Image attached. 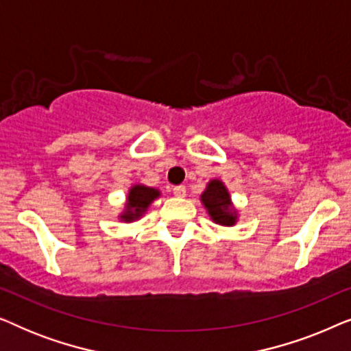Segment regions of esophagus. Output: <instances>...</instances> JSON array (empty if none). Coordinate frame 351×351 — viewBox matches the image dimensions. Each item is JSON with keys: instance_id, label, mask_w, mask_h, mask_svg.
Returning a JSON list of instances; mask_svg holds the SVG:
<instances>
[{"instance_id": "1", "label": "esophagus", "mask_w": 351, "mask_h": 351, "mask_svg": "<svg viewBox=\"0 0 351 351\" xmlns=\"http://www.w3.org/2000/svg\"><path fill=\"white\" fill-rule=\"evenodd\" d=\"M172 191H174V195L177 196V198H185V195H186L185 185H177L172 189Z\"/></svg>"}]
</instances>
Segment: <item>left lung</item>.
I'll return each instance as SVG.
<instances>
[{
    "instance_id": "8db88e82",
    "label": "left lung",
    "mask_w": 351,
    "mask_h": 351,
    "mask_svg": "<svg viewBox=\"0 0 351 351\" xmlns=\"http://www.w3.org/2000/svg\"><path fill=\"white\" fill-rule=\"evenodd\" d=\"M201 203L204 204L213 222L225 225V227H232L237 223V209L233 208L232 198H230L227 186L223 185L222 180L214 179L209 182L201 195Z\"/></svg>"
}]
</instances>
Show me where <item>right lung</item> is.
Wrapping results in <instances>:
<instances>
[{"label": "right lung", "instance_id": "obj_1", "mask_svg": "<svg viewBox=\"0 0 351 351\" xmlns=\"http://www.w3.org/2000/svg\"><path fill=\"white\" fill-rule=\"evenodd\" d=\"M158 196H160V190L141 184L132 185L128 193L126 209H124V213L119 217L124 222H134V220L141 219L142 214H145L148 206L152 204V201L156 199Z\"/></svg>", "mask_w": 351, "mask_h": 351}]
</instances>
